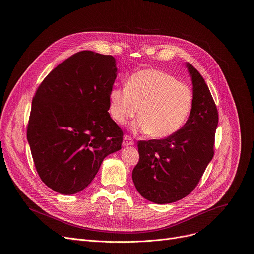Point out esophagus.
Masks as SVG:
<instances>
[{"mask_svg": "<svg viewBox=\"0 0 254 254\" xmlns=\"http://www.w3.org/2000/svg\"><path fill=\"white\" fill-rule=\"evenodd\" d=\"M132 144H134L132 138L129 136V135H125L124 137V141H123V146L124 147H127V146H132Z\"/></svg>", "mask_w": 254, "mask_h": 254, "instance_id": "esophagus-1", "label": "esophagus"}]
</instances>
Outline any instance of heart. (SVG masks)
Returning <instances> with one entry per match:
<instances>
[{"mask_svg":"<svg viewBox=\"0 0 254 254\" xmlns=\"http://www.w3.org/2000/svg\"><path fill=\"white\" fill-rule=\"evenodd\" d=\"M108 99L110 114L117 123L123 125L134 118L139 108L140 119L133 129L165 138L184 126L192 108L193 93L173 75L144 69L133 73L126 87H113Z\"/></svg>","mask_w":254,"mask_h":254,"instance_id":"1","label":"heart"}]
</instances>
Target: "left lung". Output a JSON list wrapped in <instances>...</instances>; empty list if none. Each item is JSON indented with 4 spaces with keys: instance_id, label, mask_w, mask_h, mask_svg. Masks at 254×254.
<instances>
[{
    "instance_id": "8db88e82",
    "label": "left lung",
    "mask_w": 254,
    "mask_h": 254,
    "mask_svg": "<svg viewBox=\"0 0 254 254\" xmlns=\"http://www.w3.org/2000/svg\"><path fill=\"white\" fill-rule=\"evenodd\" d=\"M193 84V103L186 124L164 139L139 140V161L132 170L137 192L157 204L188 196L214 156L218 112L198 70L186 64Z\"/></svg>"
}]
</instances>
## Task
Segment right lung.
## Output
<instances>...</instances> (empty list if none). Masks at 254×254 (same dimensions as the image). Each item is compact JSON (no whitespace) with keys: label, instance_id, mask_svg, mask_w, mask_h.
I'll use <instances>...</instances> for the list:
<instances>
[{"label":"right lung","instance_id":"1","mask_svg":"<svg viewBox=\"0 0 254 254\" xmlns=\"http://www.w3.org/2000/svg\"><path fill=\"white\" fill-rule=\"evenodd\" d=\"M116 59L80 51L55 67L32 100L27 139L43 182L64 195L86 188L103 159L122 149L123 130L108 114Z\"/></svg>","mask_w":254,"mask_h":254}]
</instances>
